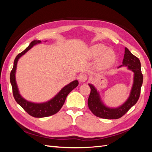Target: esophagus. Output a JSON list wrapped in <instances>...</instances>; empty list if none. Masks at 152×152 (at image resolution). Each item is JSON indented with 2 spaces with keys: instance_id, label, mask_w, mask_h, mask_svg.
Returning <instances> with one entry per match:
<instances>
[{
  "instance_id": "esophagus-1",
  "label": "esophagus",
  "mask_w": 152,
  "mask_h": 152,
  "mask_svg": "<svg viewBox=\"0 0 152 152\" xmlns=\"http://www.w3.org/2000/svg\"><path fill=\"white\" fill-rule=\"evenodd\" d=\"M87 79V77L86 74H81L79 77V79L80 82H85V81H86Z\"/></svg>"
}]
</instances>
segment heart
Instances as JSON below:
<instances>
[{
  "instance_id": "obj_1",
  "label": "heart",
  "mask_w": 152,
  "mask_h": 152,
  "mask_svg": "<svg viewBox=\"0 0 152 152\" xmlns=\"http://www.w3.org/2000/svg\"><path fill=\"white\" fill-rule=\"evenodd\" d=\"M90 54L92 58L99 57L98 65L101 69H107L111 67L115 62L117 56L115 53L112 49L108 48L102 44H95L91 47Z\"/></svg>"
}]
</instances>
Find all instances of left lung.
I'll list each match as a JSON object with an SVG mask.
<instances>
[{"mask_svg":"<svg viewBox=\"0 0 152 152\" xmlns=\"http://www.w3.org/2000/svg\"><path fill=\"white\" fill-rule=\"evenodd\" d=\"M122 66H127L129 70L134 72V81L129 97L126 102L117 108H110L104 105L101 99L98 91L93 85L89 84L91 93L87 103L88 107L94 115L106 119H117L125 115L132 106L137 102L141 93V87L143 80V77L141 70L140 59L133 55L127 48H125V54L122 61Z\"/></svg>","mask_w":152,"mask_h":152,"instance_id":"obj_1","label":"left lung"}]
</instances>
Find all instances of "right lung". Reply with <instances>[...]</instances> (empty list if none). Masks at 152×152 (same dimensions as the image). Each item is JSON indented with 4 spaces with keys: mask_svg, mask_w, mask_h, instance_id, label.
<instances>
[{
    "mask_svg": "<svg viewBox=\"0 0 152 152\" xmlns=\"http://www.w3.org/2000/svg\"><path fill=\"white\" fill-rule=\"evenodd\" d=\"M40 42V40H35L34 41H32L28 46L23 51L17 55V56L15 59V61H14L13 68L10 74V82L12 88L13 96L14 98H15L16 102L19 104L21 107L30 115L37 118H42L51 116L53 115H54L55 113L58 112L59 111V110H60L63 107L64 103H65L68 94L79 85V82H78L77 80L70 82V84H68V85L64 87L63 88H62V89L59 91L53 98L50 99L48 102L44 103H35L30 102L22 97L19 93V91H18L15 77L18 59H19L23 55L25 54L28 50H29L34 45L39 44Z\"/></svg>",
    "mask_w": 152,
    "mask_h": 152,
    "instance_id": "right-lung-1",
    "label": "right lung"
}]
</instances>
